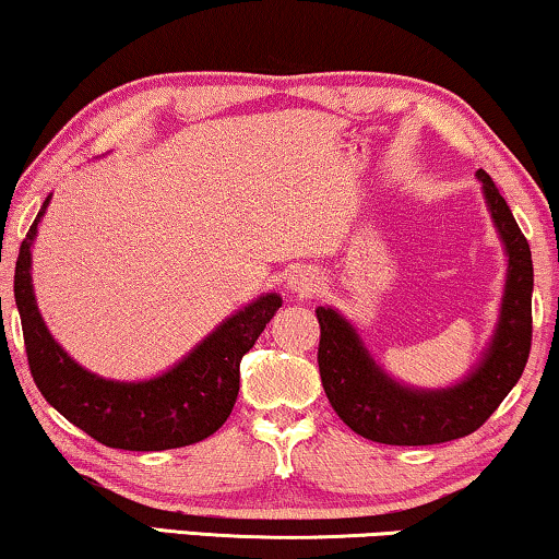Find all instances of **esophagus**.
<instances>
[{
  "mask_svg": "<svg viewBox=\"0 0 559 559\" xmlns=\"http://www.w3.org/2000/svg\"><path fill=\"white\" fill-rule=\"evenodd\" d=\"M319 286H321L319 273L313 271V269H309V265H298V269L290 271V276H288L290 294L311 296V294H317Z\"/></svg>",
  "mask_w": 559,
  "mask_h": 559,
  "instance_id": "1",
  "label": "esophagus"
}]
</instances>
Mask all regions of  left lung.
<instances>
[{
    "mask_svg": "<svg viewBox=\"0 0 559 559\" xmlns=\"http://www.w3.org/2000/svg\"><path fill=\"white\" fill-rule=\"evenodd\" d=\"M507 253V283L491 340L468 374L448 388H411L369 355L357 329L334 306H319V372L334 413L367 440L433 445L481 428L524 372L532 347L534 269L530 242L484 169L476 171Z\"/></svg>",
    "mask_w": 559,
    "mask_h": 559,
    "instance_id": "1",
    "label": "left lung"
}]
</instances>
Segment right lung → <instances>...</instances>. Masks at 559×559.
Here are the masks:
<instances>
[{"instance_id":"1","label":"right lung","mask_w":559,"mask_h":559,"mask_svg":"<svg viewBox=\"0 0 559 559\" xmlns=\"http://www.w3.org/2000/svg\"><path fill=\"white\" fill-rule=\"evenodd\" d=\"M50 200L52 194H47L14 265V301L37 390L75 428L121 451H167L215 433L238 400L240 359L281 309L283 298L258 296L212 329L177 365L148 380H108L88 372L55 342L35 301L33 242Z\"/></svg>"}]
</instances>
